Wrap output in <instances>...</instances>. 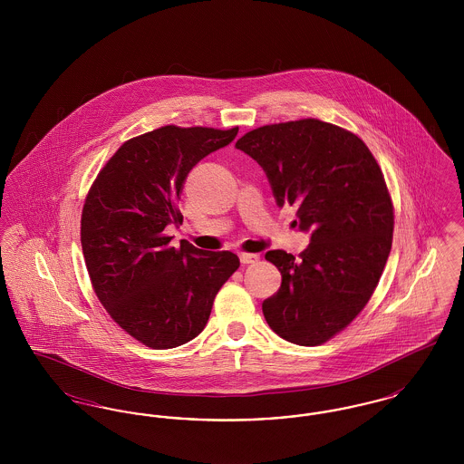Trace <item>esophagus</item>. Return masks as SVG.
I'll use <instances>...</instances> for the list:
<instances>
[{"mask_svg": "<svg viewBox=\"0 0 464 464\" xmlns=\"http://www.w3.org/2000/svg\"><path fill=\"white\" fill-rule=\"evenodd\" d=\"M259 261V256L257 254H240V263L242 265H252V263H257Z\"/></svg>", "mask_w": 464, "mask_h": 464, "instance_id": "34e87169", "label": "esophagus"}]
</instances>
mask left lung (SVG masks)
Returning <instances> with one entry per match:
<instances>
[{"mask_svg":"<svg viewBox=\"0 0 464 464\" xmlns=\"http://www.w3.org/2000/svg\"><path fill=\"white\" fill-rule=\"evenodd\" d=\"M237 148L265 169L280 207L297 205L299 227L311 231L299 257L266 252L282 273L263 303L266 322L288 343L324 344L365 308L388 261L395 214L384 176L358 135L314 118L259 127Z\"/></svg>","mask_w":464,"mask_h":464,"instance_id":"obj_1","label":"left lung"}]
</instances>
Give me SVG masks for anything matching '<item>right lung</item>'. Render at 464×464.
Listing matches in <instances>:
<instances>
[{
    "mask_svg": "<svg viewBox=\"0 0 464 464\" xmlns=\"http://www.w3.org/2000/svg\"><path fill=\"white\" fill-rule=\"evenodd\" d=\"M238 133L176 125L129 139L90 186L82 248L90 282L111 318L153 350H170L205 329L214 299L240 267L237 254L170 246L163 229L182 224L177 199L201 158Z\"/></svg>",
    "mask_w": 464,
    "mask_h": 464,
    "instance_id": "1",
    "label": "right lung"
}]
</instances>
